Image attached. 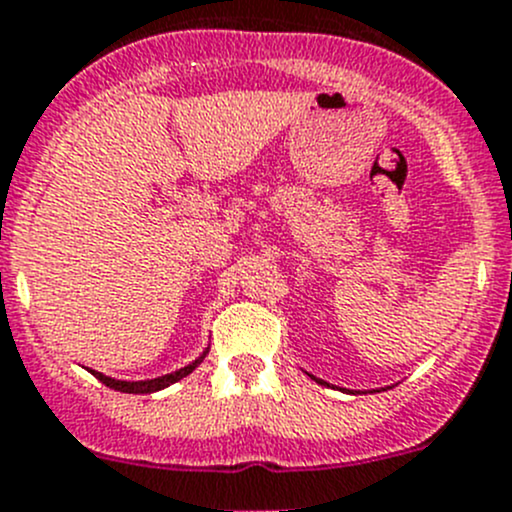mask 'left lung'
Here are the masks:
<instances>
[{
  "mask_svg": "<svg viewBox=\"0 0 512 512\" xmlns=\"http://www.w3.org/2000/svg\"><path fill=\"white\" fill-rule=\"evenodd\" d=\"M317 382H322V380H317ZM322 385H327V382H322Z\"/></svg>",
  "mask_w": 512,
  "mask_h": 512,
  "instance_id": "left-lung-1",
  "label": "left lung"
}]
</instances>
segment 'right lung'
Masks as SVG:
<instances>
[{
	"label": "right lung",
	"mask_w": 512,
	"mask_h": 512,
	"mask_svg": "<svg viewBox=\"0 0 512 512\" xmlns=\"http://www.w3.org/2000/svg\"><path fill=\"white\" fill-rule=\"evenodd\" d=\"M205 355H207V352H202V355L197 357V360L192 362V365L182 367V370H177V372H170V375L155 377V380H140V382L114 380V377H107V375H102V372H94V370H92V375L97 377L99 382H104V385H107V388H112V390H119V393H135V395L157 393V390L167 388V385H172V382H177V380H182V377H187V375H190V372L195 370V367L200 365L202 360H205Z\"/></svg>",
	"instance_id": "add662e5"
}]
</instances>
